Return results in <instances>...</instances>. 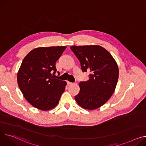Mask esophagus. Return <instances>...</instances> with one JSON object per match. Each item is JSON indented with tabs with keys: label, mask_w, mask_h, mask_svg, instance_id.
I'll use <instances>...</instances> for the list:
<instances>
[{
	"label": "esophagus",
	"mask_w": 146,
	"mask_h": 146,
	"mask_svg": "<svg viewBox=\"0 0 146 146\" xmlns=\"http://www.w3.org/2000/svg\"><path fill=\"white\" fill-rule=\"evenodd\" d=\"M67 85H70V84H72V83H71V82H70L69 81H67Z\"/></svg>",
	"instance_id": "obj_1"
}]
</instances>
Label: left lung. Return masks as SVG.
<instances>
[{
    "mask_svg": "<svg viewBox=\"0 0 146 146\" xmlns=\"http://www.w3.org/2000/svg\"><path fill=\"white\" fill-rule=\"evenodd\" d=\"M80 63L83 72H89V80L80 82L75 100L82 108L94 110L106 103L114 93L119 68L111 54L100 46L70 47Z\"/></svg>",
    "mask_w": 146,
    "mask_h": 146,
    "instance_id": "left-lung-1",
    "label": "left lung"
}]
</instances>
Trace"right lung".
Segmentation results:
<instances>
[{"mask_svg": "<svg viewBox=\"0 0 146 146\" xmlns=\"http://www.w3.org/2000/svg\"><path fill=\"white\" fill-rule=\"evenodd\" d=\"M66 48V46L36 48L22 63L17 76L18 86L26 100L38 109H53L64 92L66 82L54 78V74L56 62Z\"/></svg>", "mask_w": 146, "mask_h": 146, "instance_id": "1", "label": "right lung"}]
</instances>
